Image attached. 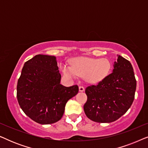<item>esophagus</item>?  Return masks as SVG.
<instances>
[{
	"label": "esophagus",
	"instance_id": "esophagus-1",
	"mask_svg": "<svg viewBox=\"0 0 148 148\" xmlns=\"http://www.w3.org/2000/svg\"><path fill=\"white\" fill-rule=\"evenodd\" d=\"M79 92H84V91L85 90V88L84 86H80L79 87Z\"/></svg>",
	"mask_w": 148,
	"mask_h": 148
}]
</instances>
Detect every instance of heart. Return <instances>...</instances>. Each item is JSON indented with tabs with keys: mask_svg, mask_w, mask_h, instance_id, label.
I'll use <instances>...</instances> for the list:
<instances>
[{
	"mask_svg": "<svg viewBox=\"0 0 148 148\" xmlns=\"http://www.w3.org/2000/svg\"><path fill=\"white\" fill-rule=\"evenodd\" d=\"M110 69V62L106 58L77 57L70 60V67L64 66L62 72L65 75L75 77L84 75L88 82H98L103 79Z\"/></svg>",
	"mask_w": 148,
	"mask_h": 148,
	"instance_id": "obj_1",
	"label": "heart"
}]
</instances>
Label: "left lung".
Listing matches in <instances>:
<instances>
[{
    "label": "left lung",
    "mask_w": 148,
    "mask_h": 148,
    "mask_svg": "<svg viewBox=\"0 0 148 148\" xmlns=\"http://www.w3.org/2000/svg\"><path fill=\"white\" fill-rule=\"evenodd\" d=\"M136 79L128 60L118 56L114 69L97 85L87 87L84 106L88 119L97 123H111L125 114L134 100Z\"/></svg>",
    "instance_id": "1"
}]
</instances>
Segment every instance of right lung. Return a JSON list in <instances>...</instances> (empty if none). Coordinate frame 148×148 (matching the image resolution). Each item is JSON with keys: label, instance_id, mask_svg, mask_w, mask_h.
Instances as JSON below:
<instances>
[{"label": "right lung", "instance_id": "right-lung-1", "mask_svg": "<svg viewBox=\"0 0 148 148\" xmlns=\"http://www.w3.org/2000/svg\"><path fill=\"white\" fill-rule=\"evenodd\" d=\"M56 57L38 54L25 62L17 82V98L22 110L42 125L62 118L67 101L78 93L77 85L65 87Z\"/></svg>", "mask_w": 148, "mask_h": 148}]
</instances>
